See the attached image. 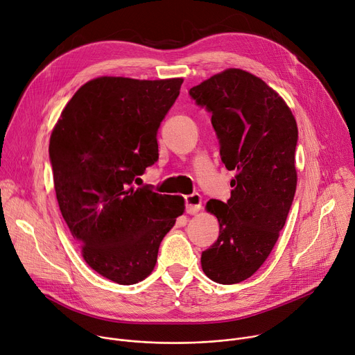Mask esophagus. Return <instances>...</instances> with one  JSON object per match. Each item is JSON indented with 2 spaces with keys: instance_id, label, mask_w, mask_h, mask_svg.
Wrapping results in <instances>:
<instances>
[{
  "instance_id": "esophagus-1",
  "label": "esophagus",
  "mask_w": 355,
  "mask_h": 355,
  "mask_svg": "<svg viewBox=\"0 0 355 355\" xmlns=\"http://www.w3.org/2000/svg\"><path fill=\"white\" fill-rule=\"evenodd\" d=\"M185 212L189 215H194L201 209V196L200 194H191L185 198Z\"/></svg>"
}]
</instances>
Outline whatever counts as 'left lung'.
Here are the masks:
<instances>
[{"mask_svg":"<svg viewBox=\"0 0 355 355\" xmlns=\"http://www.w3.org/2000/svg\"><path fill=\"white\" fill-rule=\"evenodd\" d=\"M188 93L211 113L222 163L235 171L231 198L207 204L219 236L201 254L202 270L220 284L241 283L268 259L292 207L297 124L270 86L241 69L214 75Z\"/></svg>","mask_w":355,"mask_h":355,"instance_id":"1","label":"left lung"}]
</instances>
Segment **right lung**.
Wrapping results in <instances>:
<instances>
[{
  "label": "right lung",
  "instance_id": "1",
  "mask_svg": "<svg viewBox=\"0 0 355 355\" xmlns=\"http://www.w3.org/2000/svg\"><path fill=\"white\" fill-rule=\"evenodd\" d=\"M181 85V78L93 79L73 94L51 136L62 216L86 263L119 284L153 272L161 241L184 212L182 197L133 187L158 159V128Z\"/></svg>",
  "mask_w": 355,
  "mask_h": 355
}]
</instances>
